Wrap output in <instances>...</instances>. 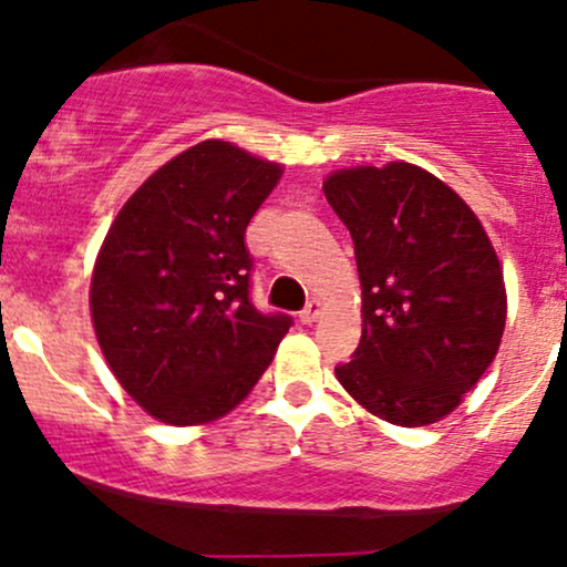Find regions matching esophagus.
I'll use <instances>...</instances> for the list:
<instances>
[{
    "label": "esophagus",
    "instance_id": "34e87169",
    "mask_svg": "<svg viewBox=\"0 0 567 567\" xmlns=\"http://www.w3.org/2000/svg\"><path fill=\"white\" fill-rule=\"evenodd\" d=\"M322 315V303L320 301H309L301 309V315H298V320H301L303 324H311V322H317V317Z\"/></svg>",
    "mask_w": 567,
    "mask_h": 567
}]
</instances>
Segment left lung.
Wrapping results in <instances>:
<instances>
[{
  "instance_id": "1",
  "label": "left lung",
  "mask_w": 567,
  "mask_h": 567,
  "mask_svg": "<svg viewBox=\"0 0 567 567\" xmlns=\"http://www.w3.org/2000/svg\"><path fill=\"white\" fill-rule=\"evenodd\" d=\"M322 188L354 239L362 285L360 347L338 381L389 424L445 419L493 362L506 324L483 224L410 162L338 171Z\"/></svg>"
}]
</instances>
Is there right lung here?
<instances>
[{
	"label": "right lung",
	"mask_w": 567,
	"mask_h": 567,
	"mask_svg": "<svg viewBox=\"0 0 567 567\" xmlns=\"http://www.w3.org/2000/svg\"><path fill=\"white\" fill-rule=\"evenodd\" d=\"M282 167L202 141L125 202L97 252L90 311L122 389L162 424H207L256 386L290 330L250 301L245 229Z\"/></svg>",
	"instance_id": "1"
}]
</instances>
